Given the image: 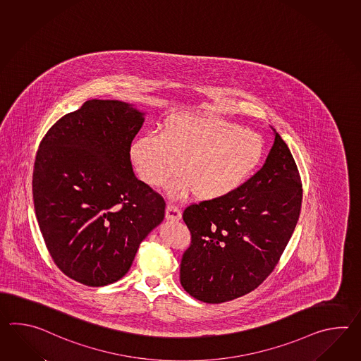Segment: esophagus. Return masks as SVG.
<instances>
[{"mask_svg":"<svg viewBox=\"0 0 361 361\" xmlns=\"http://www.w3.org/2000/svg\"><path fill=\"white\" fill-rule=\"evenodd\" d=\"M166 219H167L169 221H177V220H180V219H181L180 209H177L175 204L169 203L167 207H166Z\"/></svg>","mask_w":361,"mask_h":361,"instance_id":"esophagus-1","label":"esophagus"}]
</instances>
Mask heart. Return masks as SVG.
I'll return each instance as SVG.
<instances>
[{"label": "heart", "instance_id": "heart-1", "mask_svg": "<svg viewBox=\"0 0 361 361\" xmlns=\"http://www.w3.org/2000/svg\"><path fill=\"white\" fill-rule=\"evenodd\" d=\"M264 152V140L255 130L192 112L171 115L159 136L142 135L130 145V158L145 184L163 186L177 168L171 195L185 198L192 192L200 202L237 192L259 169Z\"/></svg>", "mask_w": 361, "mask_h": 361}]
</instances>
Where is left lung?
I'll list each match as a JSON object with an SVG mask.
<instances>
[{
  "instance_id": "obj_1",
  "label": "left lung",
  "mask_w": 361,
  "mask_h": 361,
  "mask_svg": "<svg viewBox=\"0 0 361 361\" xmlns=\"http://www.w3.org/2000/svg\"><path fill=\"white\" fill-rule=\"evenodd\" d=\"M302 198L297 163L274 130L264 166L237 192L184 209L192 234L180 264L185 291L217 305L255 290L273 272L291 238Z\"/></svg>"
}]
</instances>
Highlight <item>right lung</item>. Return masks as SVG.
Returning a JSON list of instances; mask_svg holds the SVG:
<instances>
[{
    "instance_id": "right-lung-1",
    "label": "right lung",
    "mask_w": 361,
    "mask_h": 361,
    "mask_svg": "<svg viewBox=\"0 0 361 361\" xmlns=\"http://www.w3.org/2000/svg\"><path fill=\"white\" fill-rule=\"evenodd\" d=\"M144 112L90 99L41 140L33 204L49 254L62 272L98 288L128 272L145 237L164 219L161 194L138 180L130 144Z\"/></svg>"
}]
</instances>
